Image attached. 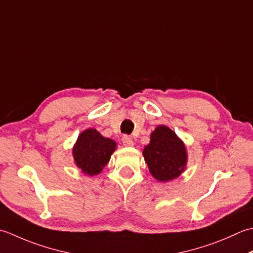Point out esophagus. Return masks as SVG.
<instances>
[{"label":"esophagus","instance_id":"34e87169","mask_svg":"<svg viewBox=\"0 0 253 253\" xmlns=\"http://www.w3.org/2000/svg\"><path fill=\"white\" fill-rule=\"evenodd\" d=\"M122 143L126 147H132L134 145L133 140L128 135H125L122 137Z\"/></svg>","mask_w":253,"mask_h":253}]
</instances>
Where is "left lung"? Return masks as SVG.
Returning <instances> with one entry per match:
<instances>
[{
    "instance_id": "1",
    "label": "left lung",
    "mask_w": 253,
    "mask_h": 253,
    "mask_svg": "<svg viewBox=\"0 0 253 253\" xmlns=\"http://www.w3.org/2000/svg\"><path fill=\"white\" fill-rule=\"evenodd\" d=\"M143 156L149 172L161 182L178 178L188 163L183 141L166 126H158L151 133V141L144 147Z\"/></svg>"
}]
</instances>
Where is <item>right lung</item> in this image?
Masks as SVG:
<instances>
[{"mask_svg":"<svg viewBox=\"0 0 253 253\" xmlns=\"http://www.w3.org/2000/svg\"><path fill=\"white\" fill-rule=\"evenodd\" d=\"M117 143L102 136L96 128H86L74 144L72 154L77 168L87 176L99 174L116 151Z\"/></svg>","mask_w":253,"mask_h":253,"instance_id":"1","label":"right lung"}]
</instances>
